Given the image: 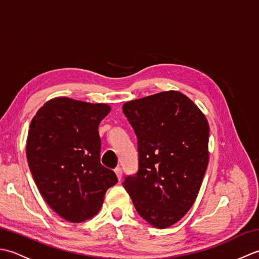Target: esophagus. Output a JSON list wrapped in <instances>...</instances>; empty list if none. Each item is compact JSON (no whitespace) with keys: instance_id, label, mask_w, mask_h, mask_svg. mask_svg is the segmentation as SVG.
Instances as JSON below:
<instances>
[{"instance_id":"1","label":"esophagus","mask_w":259,"mask_h":259,"mask_svg":"<svg viewBox=\"0 0 259 259\" xmlns=\"http://www.w3.org/2000/svg\"><path fill=\"white\" fill-rule=\"evenodd\" d=\"M114 172H115V175H117L118 179L120 180V179H121V177H122V169H121L120 167H117V168L114 169Z\"/></svg>"}]
</instances>
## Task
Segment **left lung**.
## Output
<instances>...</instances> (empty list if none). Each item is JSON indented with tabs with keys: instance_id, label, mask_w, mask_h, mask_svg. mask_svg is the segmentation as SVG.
Segmentation results:
<instances>
[{
	"instance_id": "1",
	"label": "left lung",
	"mask_w": 259,
	"mask_h": 259,
	"mask_svg": "<svg viewBox=\"0 0 259 259\" xmlns=\"http://www.w3.org/2000/svg\"><path fill=\"white\" fill-rule=\"evenodd\" d=\"M123 113L138 139L139 168L122 183L137 211L159 229L194 205L208 166V121L179 91L128 101Z\"/></svg>"
}]
</instances>
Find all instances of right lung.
<instances>
[{"mask_svg":"<svg viewBox=\"0 0 259 259\" xmlns=\"http://www.w3.org/2000/svg\"><path fill=\"white\" fill-rule=\"evenodd\" d=\"M106 103L54 98L32 119L26 158L37 189L60 217L81 223L100 210L106 191L118 183L100 162L99 124Z\"/></svg>","mask_w":259,"mask_h":259,"instance_id":"obj_1","label":"right lung"}]
</instances>
